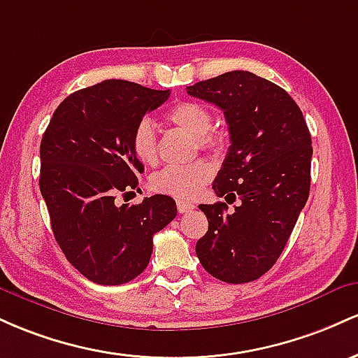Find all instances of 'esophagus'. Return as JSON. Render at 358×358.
<instances>
[{"label": "esophagus", "instance_id": "obj_1", "mask_svg": "<svg viewBox=\"0 0 358 358\" xmlns=\"http://www.w3.org/2000/svg\"><path fill=\"white\" fill-rule=\"evenodd\" d=\"M194 204L192 203H189V201H182V199H178V211L179 213H189V211H192L194 210Z\"/></svg>", "mask_w": 358, "mask_h": 358}]
</instances>
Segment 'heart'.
Instances as JSON below:
<instances>
[{
  "mask_svg": "<svg viewBox=\"0 0 358 358\" xmlns=\"http://www.w3.org/2000/svg\"><path fill=\"white\" fill-rule=\"evenodd\" d=\"M167 122L194 136L201 150L222 152L227 143L223 131L213 127V113L204 104L180 101L169 110ZM131 152L145 166L157 160V131L150 120L143 118L136 123L131 134ZM213 178V167L206 160H194L187 166H167L150 178V187L160 194L180 199L196 198Z\"/></svg>",
  "mask_w": 358,
  "mask_h": 358,
  "instance_id": "b5f03b06",
  "label": "heart"
}]
</instances>
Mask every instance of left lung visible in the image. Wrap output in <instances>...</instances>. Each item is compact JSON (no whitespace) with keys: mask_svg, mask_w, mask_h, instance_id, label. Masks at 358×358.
I'll list each match as a JSON object with an SVG mask.
<instances>
[{"mask_svg":"<svg viewBox=\"0 0 358 358\" xmlns=\"http://www.w3.org/2000/svg\"><path fill=\"white\" fill-rule=\"evenodd\" d=\"M187 94L222 108L228 154L213 182L226 203L201 204L208 231L196 243L204 271L228 284L259 279L279 259L306 204L311 135L294 99L248 71L187 86Z\"/></svg>","mask_w":358,"mask_h":358,"instance_id":"1","label":"left lung"}]
</instances>
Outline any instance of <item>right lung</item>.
<instances>
[{
  "label": "right lung",
  "instance_id": "1",
  "mask_svg": "<svg viewBox=\"0 0 358 358\" xmlns=\"http://www.w3.org/2000/svg\"><path fill=\"white\" fill-rule=\"evenodd\" d=\"M171 91L108 79L67 96L40 143V192L52 231L67 260L103 286L130 282L148 266L154 235L178 215L176 201L155 194L118 204L138 186L143 164L131 152V134Z\"/></svg>",
  "mask_w": 358,
  "mask_h": 358
}]
</instances>
